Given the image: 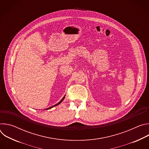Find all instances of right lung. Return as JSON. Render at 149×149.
I'll list each match as a JSON object with an SVG mask.
<instances>
[{
	"mask_svg": "<svg viewBox=\"0 0 149 149\" xmlns=\"http://www.w3.org/2000/svg\"><path fill=\"white\" fill-rule=\"evenodd\" d=\"M64 98H65V96L64 97H63V98H62V99L58 102V103H57L56 104H55V105H53V106H52V107H49V108H48V109H47V110H48V109H51V108H52V107H55V106H56V105H58V104H59L63 100H64Z\"/></svg>",
	"mask_w": 149,
	"mask_h": 149,
	"instance_id": "obj_1",
	"label": "right lung"
}]
</instances>
